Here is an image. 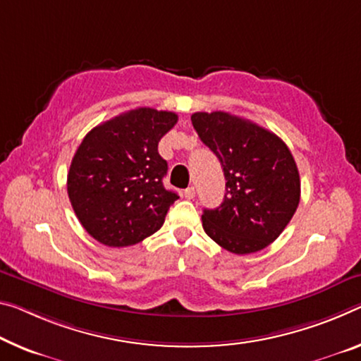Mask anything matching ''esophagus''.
Here are the masks:
<instances>
[{
  "label": "esophagus",
  "instance_id": "34e87169",
  "mask_svg": "<svg viewBox=\"0 0 361 361\" xmlns=\"http://www.w3.org/2000/svg\"><path fill=\"white\" fill-rule=\"evenodd\" d=\"M183 196H185L186 199H192L194 196H196V191H194V188H186L185 192H183Z\"/></svg>",
  "mask_w": 361,
  "mask_h": 361
}]
</instances>
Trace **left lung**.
Wrapping results in <instances>:
<instances>
[{
	"label": "left lung",
	"mask_w": 361,
	"mask_h": 361,
	"mask_svg": "<svg viewBox=\"0 0 361 361\" xmlns=\"http://www.w3.org/2000/svg\"><path fill=\"white\" fill-rule=\"evenodd\" d=\"M191 122L226 180L220 207L204 210V231L233 254L259 252L283 233L299 205L293 154L271 131L228 112H196Z\"/></svg>",
	"instance_id": "8db88e82"
}]
</instances>
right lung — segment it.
Masks as SVG:
<instances>
[{
    "mask_svg": "<svg viewBox=\"0 0 361 361\" xmlns=\"http://www.w3.org/2000/svg\"><path fill=\"white\" fill-rule=\"evenodd\" d=\"M176 122L175 112L138 107L85 136L68 169L67 192L96 241L127 247L164 225L178 194L164 188L169 167L157 145Z\"/></svg>",
    "mask_w": 361,
    "mask_h": 361,
    "instance_id": "right-lung-1",
    "label": "right lung"
}]
</instances>
